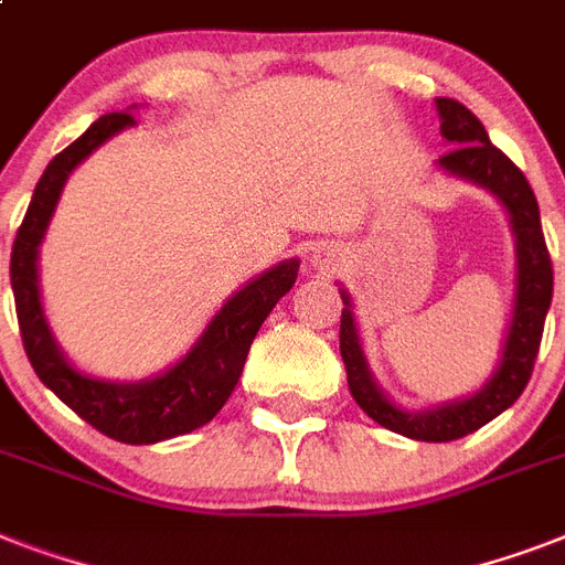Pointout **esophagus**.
Instances as JSON below:
<instances>
[{"mask_svg": "<svg viewBox=\"0 0 565 565\" xmlns=\"http://www.w3.org/2000/svg\"><path fill=\"white\" fill-rule=\"evenodd\" d=\"M319 264H322V260H319Z\"/></svg>", "mask_w": 565, "mask_h": 565, "instance_id": "obj_1", "label": "esophagus"}]
</instances>
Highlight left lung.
Listing matches in <instances>:
<instances>
[{
  "instance_id": "obj_1",
  "label": "left lung",
  "mask_w": 565,
  "mask_h": 565,
  "mask_svg": "<svg viewBox=\"0 0 565 565\" xmlns=\"http://www.w3.org/2000/svg\"><path fill=\"white\" fill-rule=\"evenodd\" d=\"M437 110L439 135L451 146L437 161L439 170L490 190L510 213V228L516 239V296H513V317H510L508 340L501 349L499 370L492 372L490 381L478 393L466 395L460 402L439 404L430 411H402L375 384L370 363L363 358L358 326H354L352 296L340 290L345 305L343 319H340V354H343L354 402L386 430L422 439V443H451V439L466 437L516 402L534 372L545 313L552 308L554 292L552 255H548L543 225H540V204L522 170L490 143L481 119L466 105L455 99H437Z\"/></svg>"
}]
</instances>
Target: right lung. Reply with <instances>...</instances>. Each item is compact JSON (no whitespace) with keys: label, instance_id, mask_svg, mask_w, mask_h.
Returning <instances> with one entry per match:
<instances>
[{"label":"right lung","instance_id":"obj_1","mask_svg":"<svg viewBox=\"0 0 565 565\" xmlns=\"http://www.w3.org/2000/svg\"><path fill=\"white\" fill-rule=\"evenodd\" d=\"M131 126L135 117L128 110L105 114L75 143L49 161L13 239L11 287L22 345L40 381L105 437L128 446H152L202 428L222 411V404L228 402L237 386L252 340L264 326V319L296 284L299 260H281L234 292L195 340L193 349L161 375L119 384L75 370L57 349L40 305L38 252L70 172L105 140Z\"/></svg>","mask_w":565,"mask_h":565}]
</instances>
